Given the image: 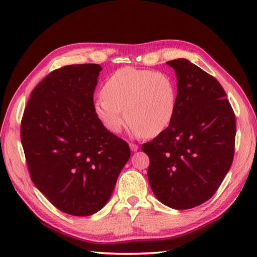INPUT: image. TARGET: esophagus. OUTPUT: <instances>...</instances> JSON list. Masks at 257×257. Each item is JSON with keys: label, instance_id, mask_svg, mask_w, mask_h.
<instances>
[{"label": "esophagus", "instance_id": "1", "mask_svg": "<svg viewBox=\"0 0 257 257\" xmlns=\"http://www.w3.org/2000/svg\"><path fill=\"white\" fill-rule=\"evenodd\" d=\"M130 149H132L133 151H137L139 149V146L136 145V144H130Z\"/></svg>", "mask_w": 257, "mask_h": 257}]
</instances>
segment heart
<instances>
[{"label": "heart", "mask_w": 257, "mask_h": 257, "mask_svg": "<svg viewBox=\"0 0 257 257\" xmlns=\"http://www.w3.org/2000/svg\"><path fill=\"white\" fill-rule=\"evenodd\" d=\"M176 109L177 85L170 75L134 67L120 68L109 76L102 95L94 101L96 117L109 132H121L128 117L145 138L165 132Z\"/></svg>", "instance_id": "1"}]
</instances>
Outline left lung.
<instances>
[{"label": "left lung", "mask_w": 257, "mask_h": 257, "mask_svg": "<svg viewBox=\"0 0 257 257\" xmlns=\"http://www.w3.org/2000/svg\"><path fill=\"white\" fill-rule=\"evenodd\" d=\"M178 79L177 109L170 125L141 149L148 155V180L161 203L177 210L212 198L234 157L235 114L213 76L178 58L167 62Z\"/></svg>", "instance_id": "left-lung-1"}]
</instances>
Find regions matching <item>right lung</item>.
I'll return each instance as SVG.
<instances>
[{"label":"right lung","instance_id":"add662e5","mask_svg":"<svg viewBox=\"0 0 257 257\" xmlns=\"http://www.w3.org/2000/svg\"><path fill=\"white\" fill-rule=\"evenodd\" d=\"M100 70L98 64L53 70L32 91L21 122L33 183L54 206L75 216L106 205L130 158L128 144L94 111Z\"/></svg>","mask_w":257,"mask_h":257}]
</instances>
